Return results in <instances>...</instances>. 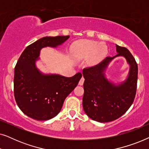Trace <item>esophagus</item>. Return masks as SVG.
I'll return each instance as SVG.
<instances>
[{
    "label": "esophagus",
    "instance_id": "34e87169",
    "mask_svg": "<svg viewBox=\"0 0 149 149\" xmlns=\"http://www.w3.org/2000/svg\"><path fill=\"white\" fill-rule=\"evenodd\" d=\"M84 81H85L84 77H81V79H80V81H79V84L80 85H83V83H84Z\"/></svg>",
    "mask_w": 149,
    "mask_h": 149
}]
</instances>
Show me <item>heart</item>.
<instances>
[{"label": "heart", "mask_w": 149, "mask_h": 149, "mask_svg": "<svg viewBox=\"0 0 149 149\" xmlns=\"http://www.w3.org/2000/svg\"><path fill=\"white\" fill-rule=\"evenodd\" d=\"M107 54V47L105 45L92 40H80L73 46V54L75 58L81 60L92 56L90 61L91 64H97L100 62Z\"/></svg>", "instance_id": "b5f03b06"}]
</instances>
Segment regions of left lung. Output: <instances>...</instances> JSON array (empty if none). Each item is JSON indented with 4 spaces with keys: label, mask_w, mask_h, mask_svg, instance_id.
Here are the masks:
<instances>
[{
    "label": "left lung",
    "mask_w": 149,
    "mask_h": 149,
    "mask_svg": "<svg viewBox=\"0 0 149 149\" xmlns=\"http://www.w3.org/2000/svg\"><path fill=\"white\" fill-rule=\"evenodd\" d=\"M118 54L107 57L100 63L83 70L85 78L83 107L85 113L95 121H113L125 113L135 98L138 81V64L127 48L116 45ZM117 56H125L129 63V76L125 82L115 86L104 77L108 63Z\"/></svg>",
    "instance_id": "8db88e82"
}]
</instances>
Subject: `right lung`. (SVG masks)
I'll use <instances>...</instances> for the list:
<instances>
[{
	"instance_id": "1",
	"label": "right lung",
	"mask_w": 149,
	"mask_h": 149,
	"mask_svg": "<svg viewBox=\"0 0 149 149\" xmlns=\"http://www.w3.org/2000/svg\"><path fill=\"white\" fill-rule=\"evenodd\" d=\"M68 38L57 36L40 38L28 45L18 59L14 70V96L20 110L32 119L46 121L56 117L82 77L81 72L72 77L45 75L36 67L42 47H56Z\"/></svg>"
}]
</instances>
